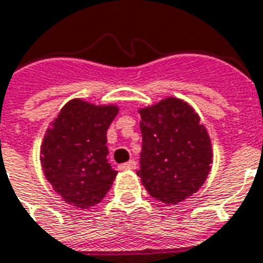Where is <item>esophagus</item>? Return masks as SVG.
Returning <instances> with one entry per match:
<instances>
[{
	"label": "esophagus",
	"mask_w": 263,
	"mask_h": 263,
	"mask_svg": "<svg viewBox=\"0 0 263 263\" xmlns=\"http://www.w3.org/2000/svg\"><path fill=\"white\" fill-rule=\"evenodd\" d=\"M136 165H137V163H136L135 160H130V161H127V163L119 165V168H120V170H135Z\"/></svg>",
	"instance_id": "obj_1"
}]
</instances>
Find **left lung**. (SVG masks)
Segmentation results:
<instances>
[{
    "label": "left lung",
    "mask_w": 263,
    "mask_h": 263,
    "mask_svg": "<svg viewBox=\"0 0 263 263\" xmlns=\"http://www.w3.org/2000/svg\"><path fill=\"white\" fill-rule=\"evenodd\" d=\"M139 113L143 143L137 176L153 198L178 204L200 190L211 170L206 128L181 99H163Z\"/></svg>",
    "instance_id": "left-lung-1"
}]
</instances>
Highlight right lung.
Instances as JSON below:
<instances>
[{
  "label": "right lung",
  "mask_w": 263,
  "mask_h": 263,
  "mask_svg": "<svg viewBox=\"0 0 263 263\" xmlns=\"http://www.w3.org/2000/svg\"><path fill=\"white\" fill-rule=\"evenodd\" d=\"M117 113V106L73 99L46 130L41 164L46 180L68 204L86 210L110 190L117 171L107 161L106 133Z\"/></svg>",
  "instance_id": "right-lung-1"
}]
</instances>
